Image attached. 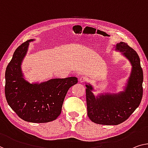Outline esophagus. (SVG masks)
<instances>
[{"instance_id": "1", "label": "esophagus", "mask_w": 148, "mask_h": 148, "mask_svg": "<svg viewBox=\"0 0 148 148\" xmlns=\"http://www.w3.org/2000/svg\"><path fill=\"white\" fill-rule=\"evenodd\" d=\"M86 81V78H85V77H80V78H79V82H84Z\"/></svg>"}]
</instances>
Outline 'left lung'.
Returning <instances> with one entry per match:
<instances>
[{
	"label": "left lung",
	"mask_w": 148,
	"mask_h": 148,
	"mask_svg": "<svg viewBox=\"0 0 148 148\" xmlns=\"http://www.w3.org/2000/svg\"><path fill=\"white\" fill-rule=\"evenodd\" d=\"M115 51L121 52L132 66L130 76L118 93L96 91L90 83L86 84L88 116L92 122L102 125H118L127 120L141 102L143 95V70L140 59L133 48L123 42L114 45Z\"/></svg>",
	"instance_id": "1"
}]
</instances>
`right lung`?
I'll return each mask as SVG.
<instances>
[{
	"label": "right lung",
	"instance_id": "right-lung-1",
	"mask_svg": "<svg viewBox=\"0 0 148 148\" xmlns=\"http://www.w3.org/2000/svg\"><path fill=\"white\" fill-rule=\"evenodd\" d=\"M30 39L18 46L5 72V96L10 107L26 122L46 123L60 116L68 90L78 82L76 77L30 82L22 70Z\"/></svg>",
	"mask_w": 148,
	"mask_h": 148
}]
</instances>
